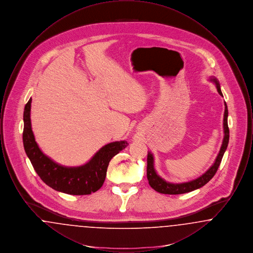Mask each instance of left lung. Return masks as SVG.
Returning <instances> with one entry per match:
<instances>
[{"label":"left lung","instance_id":"left-lung-1","mask_svg":"<svg viewBox=\"0 0 253 253\" xmlns=\"http://www.w3.org/2000/svg\"><path fill=\"white\" fill-rule=\"evenodd\" d=\"M210 80H211V82L215 84L218 93L221 96H223L219 82L217 81L216 78L211 77ZM228 115H229L228 106H227V103L225 102V113H224V122H223L224 138H223L222 146H221V149L219 151V154L217 156L214 163L205 172L204 174H202L201 176H199L198 178H196L194 180L185 182V183L174 184V183L167 182L157 174L155 167H154V156L151 154V152H149L148 157H147V178L149 180L150 186L158 193H164V194H181V193H190L194 190H197V189L203 187L209 181L211 180L216 173L218 167L222 161L223 156H224L228 144H229V126H228Z\"/></svg>","mask_w":253,"mask_h":253}]
</instances>
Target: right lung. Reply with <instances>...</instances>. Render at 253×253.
<instances>
[{
	"label": "right lung",
	"mask_w": 253,
	"mask_h": 253,
	"mask_svg": "<svg viewBox=\"0 0 253 253\" xmlns=\"http://www.w3.org/2000/svg\"><path fill=\"white\" fill-rule=\"evenodd\" d=\"M31 101L30 98L24 107L23 141L24 151L41 179L55 191L73 195L91 194L99 190L105 180L110 160L128 146L127 141L103 146L83 166H61L45 156L37 144L31 128Z\"/></svg>",
	"instance_id": "add662e5"
}]
</instances>
